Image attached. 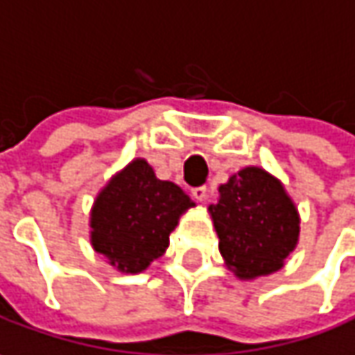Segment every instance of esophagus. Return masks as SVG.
Returning <instances> with one entry per match:
<instances>
[{"mask_svg":"<svg viewBox=\"0 0 355 355\" xmlns=\"http://www.w3.org/2000/svg\"><path fill=\"white\" fill-rule=\"evenodd\" d=\"M193 196L198 202H207L208 189L207 187H196V189H193Z\"/></svg>","mask_w":355,"mask_h":355,"instance_id":"esophagus-1","label":"esophagus"}]
</instances>
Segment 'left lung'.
Instances as JSON below:
<instances>
[{"label":"left lung","mask_w":355,"mask_h":355,"mask_svg":"<svg viewBox=\"0 0 355 355\" xmlns=\"http://www.w3.org/2000/svg\"><path fill=\"white\" fill-rule=\"evenodd\" d=\"M224 264L240 280L284 268L300 240V212L280 178L262 166H244L218 187L208 207Z\"/></svg>","instance_id":"8db88e82"}]
</instances>
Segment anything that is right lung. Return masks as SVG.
<instances>
[{
  "label": "right lung",
  "instance_id": "1",
  "mask_svg": "<svg viewBox=\"0 0 355 355\" xmlns=\"http://www.w3.org/2000/svg\"><path fill=\"white\" fill-rule=\"evenodd\" d=\"M194 207L178 184L157 178L145 159H132L93 200L91 246L119 272L139 274L164 254L180 216Z\"/></svg>",
  "mask_w": 355,
  "mask_h": 355
}]
</instances>
